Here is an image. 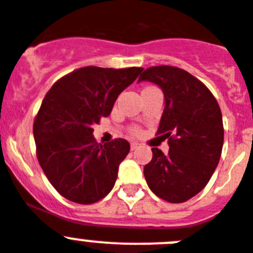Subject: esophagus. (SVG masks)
<instances>
[{
	"label": "esophagus",
	"mask_w": 253,
	"mask_h": 253,
	"mask_svg": "<svg viewBox=\"0 0 253 253\" xmlns=\"http://www.w3.org/2000/svg\"><path fill=\"white\" fill-rule=\"evenodd\" d=\"M138 147H140V143H137V142H131V151L137 150Z\"/></svg>",
	"instance_id": "esophagus-1"
}]
</instances>
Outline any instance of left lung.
Masks as SVG:
<instances>
[{
    "label": "left lung",
    "instance_id": "1",
    "mask_svg": "<svg viewBox=\"0 0 253 253\" xmlns=\"http://www.w3.org/2000/svg\"><path fill=\"white\" fill-rule=\"evenodd\" d=\"M157 84L164 92L165 110L157 134L169 138L165 155L152 148L143 169L146 182L156 196L181 204L209 183L223 146L222 113L216 98L200 80L172 66L145 70L138 82Z\"/></svg>",
    "mask_w": 253,
    "mask_h": 253
}]
</instances>
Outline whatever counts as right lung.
I'll list each match as a JSON object with an SVG mask.
<instances>
[{"mask_svg": "<svg viewBox=\"0 0 253 253\" xmlns=\"http://www.w3.org/2000/svg\"><path fill=\"white\" fill-rule=\"evenodd\" d=\"M142 70L79 68L58 80L42 101L34 124L37 159L51 185L70 201L94 204L115 186L129 143L116 138L100 145L92 127L110 115Z\"/></svg>", "mask_w": 253, "mask_h": 253, "instance_id": "1", "label": "right lung"}]
</instances>
